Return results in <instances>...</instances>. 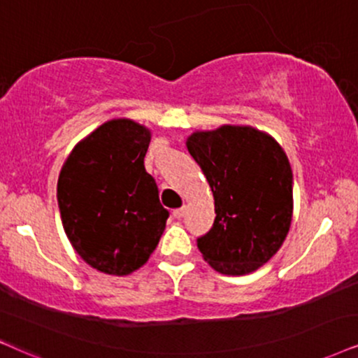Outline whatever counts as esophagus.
I'll list each match as a JSON object with an SVG mask.
<instances>
[{
	"label": "esophagus",
	"mask_w": 358,
	"mask_h": 358,
	"mask_svg": "<svg viewBox=\"0 0 358 358\" xmlns=\"http://www.w3.org/2000/svg\"><path fill=\"white\" fill-rule=\"evenodd\" d=\"M171 215H173L175 220H182L183 215H185V208H176V210H173Z\"/></svg>",
	"instance_id": "1"
}]
</instances>
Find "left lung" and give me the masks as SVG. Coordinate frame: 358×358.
<instances>
[{
	"instance_id": "8db88e82",
	"label": "left lung",
	"mask_w": 358,
	"mask_h": 358,
	"mask_svg": "<svg viewBox=\"0 0 358 358\" xmlns=\"http://www.w3.org/2000/svg\"><path fill=\"white\" fill-rule=\"evenodd\" d=\"M187 147L215 196V223L196 239L198 250L221 274L252 273L278 252L291 226L286 153L268 134L239 125L194 132Z\"/></svg>"
}]
</instances>
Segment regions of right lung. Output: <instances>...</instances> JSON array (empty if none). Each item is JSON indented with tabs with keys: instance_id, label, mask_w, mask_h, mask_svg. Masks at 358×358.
<instances>
[{
	"instance_id": "1",
	"label": "right lung",
	"mask_w": 358,
	"mask_h": 358,
	"mask_svg": "<svg viewBox=\"0 0 358 358\" xmlns=\"http://www.w3.org/2000/svg\"><path fill=\"white\" fill-rule=\"evenodd\" d=\"M148 143L143 125L108 120L74 147L59 175L64 231L78 255L101 273H134L164 234L170 213L143 165Z\"/></svg>"
}]
</instances>
